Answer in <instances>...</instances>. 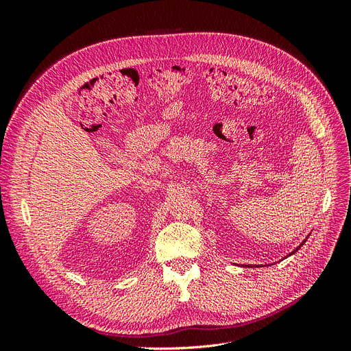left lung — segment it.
Listing matches in <instances>:
<instances>
[{
  "label": "left lung",
  "mask_w": 351,
  "mask_h": 351,
  "mask_svg": "<svg viewBox=\"0 0 351 351\" xmlns=\"http://www.w3.org/2000/svg\"><path fill=\"white\" fill-rule=\"evenodd\" d=\"M306 240H307V239H304V240H303V243H302V244H300V246H299V247H295V249H294V250H293V252H291V253H290V254H287V256H291V254H294V253H295V252H297V250H299V249H300V247H302V246H303V244H304V243H306Z\"/></svg>",
  "instance_id": "1"
}]
</instances>
